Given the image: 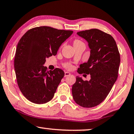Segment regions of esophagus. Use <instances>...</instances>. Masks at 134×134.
I'll use <instances>...</instances> for the list:
<instances>
[{
  "instance_id": "34e87169",
  "label": "esophagus",
  "mask_w": 134,
  "mask_h": 134,
  "mask_svg": "<svg viewBox=\"0 0 134 134\" xmlns=\"http://www.w3.org/2000/svg\"><path fill=\"white\" fill-rule=\"evenodd\" d=\"M71 75L70 73L68 72V71H65V74H64V76H65V77H67V76H69V75Z\"/></svg>"
}]
</instances>
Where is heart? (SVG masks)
I'll return each instance as SVG.
<instances>
[{"label":"heart","instance_id":"b5f03b06","mask_svg":"<svg viewBox=\"0 0 134 134\" xmlns=\"http://www.w3.org/2000/svg\"><path fill=\"white\" fill-rule=\"evenodd\" d=\"M80 43H82L79 40H75L74 41V43H73V44H80ZM65 67L67 68V69H70L71 68V65L70 64H67L65 65Z\"/></svg>","mask_w":134,"mask_h":134}]
</instances>
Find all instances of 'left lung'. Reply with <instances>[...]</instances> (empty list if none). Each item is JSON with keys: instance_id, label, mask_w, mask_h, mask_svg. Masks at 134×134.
Returning a JSON list of instances; mask_svg holds the SVG:
<instances>
[{"instance_id": "left-lung-1", "label": "left lung", "mask_w": 134, "mask_h": 134, "mask_svg": "<svg viewBox=\"0 0 134 134\" xmlns=\"http://www.w3.org/2000/svg\"><path fill=\"white\" fill-rule=\"evenodd\" d=\"M77 35L85 39L90 49L87 62L81 64L77 71L90 74V80L76 76L71 91L76 104L90 108L102 103L112 89L118 78L120 56L115 41L109 34L95 29Z\"/></svg>"}]
</instances>
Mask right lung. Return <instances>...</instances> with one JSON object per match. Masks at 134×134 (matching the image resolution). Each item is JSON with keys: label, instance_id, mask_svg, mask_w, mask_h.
Segmentation results:
<instances>
[{"label": "right lung", "instance_id": "right-lung-1", "mask_svg": "<svg viewBox=\"0 0 134 134\" xmlns=\"http://www.w3.org/2000/svg\"><path fill=\"white\" fill-rule=\"evenodd\" d=\"M73 31L42 26L30 29L20 39L14 57L17 82L24 97L35 104H44L54 97L64 76L63 70H48L46 58L55 56Z\"/></svg>", "mask_w": 134, "mask_h": 134}]
</instances>
